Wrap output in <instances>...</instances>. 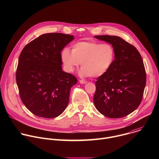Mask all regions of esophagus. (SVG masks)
<instances>
[{
  "instance_id": "obj_1",
  "label": "esophagus",
  "mask_w": 159,
  "mask_h": 159,
  "mask_svg": "<svg viewBox=\"0 0 159 159\" xmlns=\"http://www.w3.org/2000/svg\"><path fill=\"white\" fill-rule=\"evenodd\" d=\"M79 82H80V84H86L87 82L85 81V80H79Z\"/></svg>"
}]
</instances>
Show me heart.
<instances>
[{"mask_svg": "<svg viewBox=\"0 0 159 159\" xmlns=\"http://www.w3.org/2000/svg\"><path fill=\"white\" fill-rule=\"evenodd\" d=\"M115 50L111 44L96 41H79L72 47V52L64 48L61 59L68 72H73L80 63V75L99 77L104 75L115 60Z\"/></svg>", "mask_w": 159, "mask_h": 159, "instance_id": "obj_1", "label": "heart"}]
</instances>
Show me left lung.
Wrapping results in <instances>:
<instances>
[{
  "instance_id": "1",
  "label": "left lung",
  "mask_w": 159,
  "mask_h": 159,
  "mask_svg": "<svg viewBox=\"0 0 159 159\" xmlns=\"http://www.w3.org/2000/svg\"><path fill=\"white\" fill-rule=\"evenodd\" d=\"M112 44L115 60L110 69L96 82L94 103L104 116L125 117L137 109L143 96L146 72L142 58L134 46L116 36H95Z\"/></svg>"
}]
</instances>
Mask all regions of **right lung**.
Returning a JSON list of instances; mask_svg holds the SVG:
<instances>
[{
    "label": "right lung",
    "instance_id": "right-lung-1",
    "mask_svg": "<svg viewBox=\"0 0 159 159\" xmlns=\"http://www.w3.org/2000/svg\"><path fill=\"white\" fill-rule=\"evenodd\" d=\"M74 39L59 33L43 34L22 50L16 82L22 102L34 115L53 118L66 107L77 79L62 70L61 52Z\"/></svg>",
    "mask_w": 159,
    "mask_h": 159
}]
</instances>
